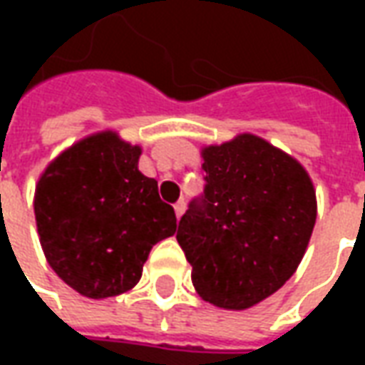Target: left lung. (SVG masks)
<instances>
[{
  "mask_svg": "<svg viewBox=\"0 0 365 365\" xmlns=\"http://www.w3.org/2000/svg\"><path fill=\"white\" fill-rule=\"evenodd\" d=\"M143 148L107 130L60 152L38 178L35 221L44 258L88 299L123 295L140 282L152 246L175 235L174 201L138 170ZM164 197V195H162Z\"/></svg>",
  "mask_w": 365,
  "mask_h": 365,
  "instance_id": "8db88e82",
  "label": "left lung"
}]
</instances>
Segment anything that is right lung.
Wrapping results in <instances>:
<instances>
[{"label": "right lung", "mask_w": 365, "mask_h": 365, "mask_svg": "<svg viewBox=\"0 0 365 365\" xmlns=\"http://www.w3.org/2000/svg\"><path fill=\"white\" fill-rule=\"evenodd\" d=\"M205 191L180 221L178 242L207 303L245 311L295 274L317 221L311 178L258 136L201 150Z\"/></svg>", "instance_id": "add662e5"}]
</instances>
